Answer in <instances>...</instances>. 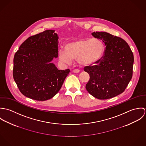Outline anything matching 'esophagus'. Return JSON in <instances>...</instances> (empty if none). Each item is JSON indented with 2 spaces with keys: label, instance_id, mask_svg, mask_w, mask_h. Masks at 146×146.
Instances as JSON below:
<instances>
[{
  "label": "esophagus",
  "instance_id": "obj_1",
  "mask_svg": "<svg viewBox=\"0 0 146 146\" xmlns=\"http://www.w3.org/2000/svg\"><path fill=\"white\" fill-rule=\"evenodd\" d=\"M80 72V70L79 69H74L73 70V72L74 73H79Z\"/></svg>",
  "mask_w": 146,
  "mask_h": 146
}]
</instances>
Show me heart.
<instances>
[{
	"label": "heart",
	"mask_w": 146,
	"mask_h": 146,
	"mask_svg": "<svg viewBox=\"0 0 146 146\" xmlns=\"http://www.w3.org/2000/svg\"><path fill=\"white\" fill-rule=\"evenodd\" d=\"M64 49L58 50V57L61 61L70 64L72 60H77L79 64L86 66L100 59L104 46L98 38H79L66 43Z\"/></svg>",
	"instance_id": "1"
}]
</instances>
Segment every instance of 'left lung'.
<instances>
[{
    "label": "left lung",
    "mask_w": 146,
    "mask_h": 146,
    "mask_svg": "<svg viewBox=\"0 0 146 146\" xmlns=\"http://www.w3.org/2000/svg\"><path fill=\"white\" fill-rule=\"evenodd\" d=\"M92 35L102 40L106 48L104 56L94 65L84 67L90 76L85 88L96 98H111L124 92L132 78L133 54L120 37L102 31Z\"/></svg>",
    "instance_id": "1"
}]
</instances>
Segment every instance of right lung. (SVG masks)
<instances>
[{"instance_id": "add662e5", "label": "right lung", "mask_w": 146, "mask_h": 146, "mask_svg": "<svg viewBox=\"0 0 146 146\" xmlns=\"http://www.w3.org/2000/svg\"><path fill=\"white\" fill-rule=\"evenodd\" d=\"M54 31L47 30L29 37L14 56L13 79L21 93L32 100L53 98L70 72L59 70L52 63L58 54V36Z\"/></svg>"}]
</instances>
